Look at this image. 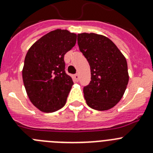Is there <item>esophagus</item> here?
I'll return each instance as SVG.
<instances>
[{
    "mask_svg": "<svg viewBox=\"0 0 153 153\" xmlns=\"http://www.w3.org/2000/svg\"><path fill=\"white\" fill-rule=\"evenodd\" d=\"M74 79H75L76 81H78L79 80V74H76L74 76Z\"/></svg>",
    "mask_w": 153,
    "mask_h": 153,
    "instance_id": "1",
    "label": "esophagus"
}]
</instances>
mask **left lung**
<instances>
[{
  "instance_id": "obj_1",
  "label": "left lung",
  "mask_w": 153,
  "mask_h": 153,
  "mask_svg": "<svg viewBox=\"0 0 153 153\" xmlns=\"http://www.w3.org/2000/svg\"><path fill=\"white\" fill-rule=\"evenodd\" d=\"M77 43L91 73V81L83 87L86 103L100 111L111 109L120 102L129 82L125 56L111 40L102 35L79 33Z\"/></svg>"
}]
</instances>
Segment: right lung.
Here are the masks:
<instances>
[{
    "label": "right lung",
    "mask_w": 153,
    "mask_h": 153,
    "mask_svg": "<svg viewBox=\"0 0 153 153\" xmlns=\"http://www.w3.org/2000/svg\"><path fill=\"white\" fill-rule=\"evenodd\" d=\"M76 34L67 30L51 31L28 50L22 71L30 100L40 111L61 109L74 82L65 71L64 55L72 49Z\"/></svg>",
    "instance_id": "1"
}]
</instances>
